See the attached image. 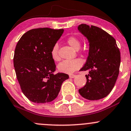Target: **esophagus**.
<instances>
[{
    "label": "esophagus",
    "mask_w": 131,
    "mask_h": 131,
    "mask_svg": "<svg viewBox=\"0 0 131 131\" xmlns=\"http://www.w3.org/2000/svg\"><path fill=\"white\" fill-rule=\"evenodd\" d=\"M69 77H70V78H74L75 77H76V75H75V74H70Z\"/></svg>",
    "instance_id": "1"
}]
</instances>
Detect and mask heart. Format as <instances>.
<instances>
[{
  "mask_svg": "<svg viewBox=\"0 0 131 131\" xmlns=\"http://www.w3.org/2000/svg\"><path fill=\"white\" fill-rule=\"evenodd\" d=\"M67 42L71 47L75 49L78 50L81 47V42L77 37H70L68 38ZM51 56L53 60L55 61L60 59L58 55V46L55 44L51 50ZM82 64V61L80 58H76L73 60H65L58 64V70L61 73L71 74L76 70L80 68Z\"/></svg>",
  "mask_w": 131,
  "mask_h": 131,
  "instance_id": "b5f03b06",
  "label": "heart"
}]
</instances>
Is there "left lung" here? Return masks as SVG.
I'll use <instances>...</instances> for the list:
<instances>
[{"label": "left lung", "mask_w": 131, "mask_h": 131, "mask_svg": "<svg viewBox=\"0 0 131 131\" xmlns=\"http://www.w3.org/2000/svg\"><path fill=\"white\" fill-rule=\"evenodd\" d=\"M79 32L88 39L89 50L86 62L81 71H89L86 84L79 89L82 97L99 100L108 95L115 85L119 72L120 52L116 40L99 27L81 24Z\"/></svg>", "instance_id": "1"}]
</instances>
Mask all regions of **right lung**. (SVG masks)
<instances>
[{
  "label": "right lung",
  "mask_w": 131,
  "mask_h": 131,
  "mask_svg": "<svg viewBox=\"0 0 131 131\" xmlns=\"http://www.w3.org/2000/svg\"><path fill=\"white\" fill-rule=\"evenodd\" d=\"M64 30L49 28L27 31L18 40L15 50L13 64L16 76L24 95L37 103L52 102L56 99L64 81L69 76L56 74L51 50Z\"/></svg>",
  "instance_id": "add662e5"
}]
</instances>
